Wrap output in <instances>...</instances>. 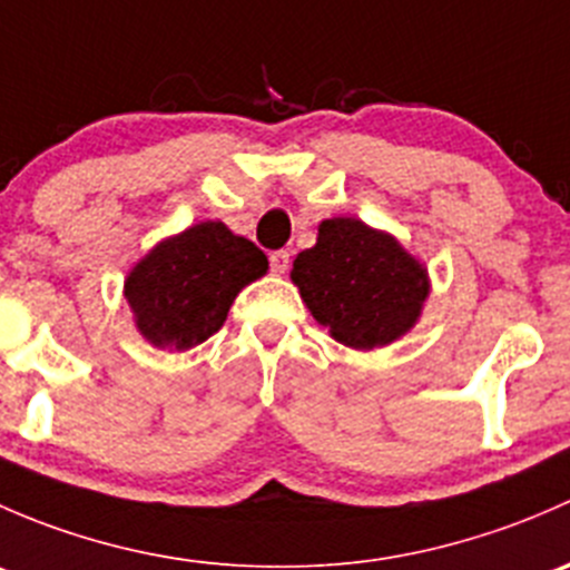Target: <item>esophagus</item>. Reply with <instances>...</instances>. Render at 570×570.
<instances>
[{"instance_id":"obj_1","label":"esophagus","mask_w":570,"mask_h":570,"mask_svg":"<svg viewBox=\"0 0 570 570\" xmlns=\"http://www.w3.org/2000/svg\"><path fill=\"white\" fill-rule=\"evenodd\" d=\"M269 269L278 275H284L289 269V250H273L269 253Z\"/></svg>"}]
</instances>
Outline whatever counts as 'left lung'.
<instances>
[{
    "label": "left lung",
    "mask_w": 570,
    "mask_h": 570,
    "mask_svg": "<svg viewBox=\"0 0 570 570\" xmlns=\"http://www.w3.org/2000/svg\"><path fill=\"white\" fill-rule=\"evenodd\" d=\"M292 281L314 320L355 350L383 347L413 325L428 297V269L394 237L355 217L320 226L317 245L297 253Z\"/></svg>",
    "instance_id": "obj_1"
}]
</instances>
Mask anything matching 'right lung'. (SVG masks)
Here are the masks:
<instances>
[{
  "label": "right lung",
  "instance_id": "add662e5",
  "mask_svg": "<svg viewBox=\"0 0 570 570\" xmlns=\"http://www.w3.org/2000/svg\"><path fill=\"white\" fill-rule=\"evenodd\" d=\"M267 273V256L223 223H198L148 253L126 278V301L148 342L189 350L226 322L234 297Z\"/></svg>",
  "mask_w": 570,
  "mask_h": 570
}]
</instances>
